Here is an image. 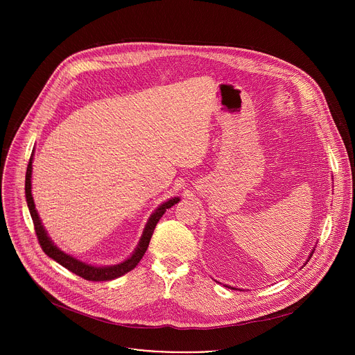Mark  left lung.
<instances>
[{
  "label": "left lung",
  "instance_id": "8db88e82",
  "mask_svg": "<svg viewBox=\"0 0 355 355\" xmlns=\"http://www.w3.org/2000/svg\"><path fill=\"white\" fill-rule=\"evenodd\" d=\"M313 252H315V247H313V250H312V251H311V254H309V259H308V260H306V264H308V261H309V260H311V257H312V254H313ZM229 288H232V286H229ZM232 289H236V288H232Z\"/></svg>",
  "mask_w": 355,
  "mask_h": 355
}]
</instances>
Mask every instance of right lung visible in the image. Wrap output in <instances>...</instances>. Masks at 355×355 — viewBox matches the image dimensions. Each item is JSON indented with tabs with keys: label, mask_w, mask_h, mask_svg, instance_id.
Returning <instances> with one entry per match:
<instances>
[{
	"label": "right lung",
	"mask_w": 355,
	"mask_h": 355,
	"mask_svg": "<svg viewBox=\"0 0 355 355\" xmlns=\"http://www.w3.org/2000/svg\"><path fill=\"white\" fill-rule=\"evenodd\" d=\"M32 162H33V155L29 159V164L26 168V177H25V196H26V204L35 225V232L37 236V240L40 243L42 250L46 252V254L55 260L56 263H59L60 266H63L64 268H67L69 271L74 272L76 275L87 279V281H111L115 278H119L122 275H125L126 272L132 271L139 261L141 260V257L144 256V252L148 247L150 239L153 236L155 227L157 225V222L162 219V216L164 215V212L167 209H170L171 207H174L177 202H180L178 196L170 198L168 200L163 202L160 207H157V209L150 215L144 229H143V234L135 248V251L130 254L129 259H126L125 261L119 263V264H114V266H92L88 263H84L67 252H64L63 250H60L53 241L47 236V232L44 230L42 220L37 215V211L35 208V202H33V196H32Z\"/></svg>",
	"instance_id": "1"
}]
</instances>
